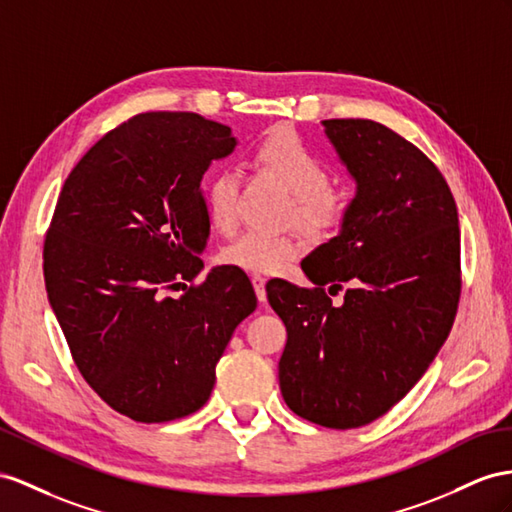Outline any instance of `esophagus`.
Returning <instances> with one entry per match:
<instances>
[{
  "mask_svg": "<svg viewBox=\"0 0 512 512\" xmlns=\"http://www.w3.org/2000/svg\"><path fill=\"white\" fill-rule=\"evenodd\" d=\"M253 287H255L257 298L261 300V303H264V300H266V279L261 277V274H255V277H253Z\"/></svg>",
  "mask_w": 512,
  "mask_h": 512,
  "instance_id": "1",
  "label": "esophagus"
}]
</instances>
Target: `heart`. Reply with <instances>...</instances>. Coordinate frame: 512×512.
Returning <instances> with one entry per match:
<instances>
[{
    "mask_svg": "<svg viewBox=\"0 0 512 512\" xmlns=\"http://www.w3.org/2000/svg\"><path fill=\"white\" fill-rule=\"evenodd\" d=\"M253 164L292 194L290 218L307 233L324 238L344 222L348 214L346 190L331 186L329 164L294 129H274L257 142ZM238 188V175L231 170H218L205 179L203 205L209 225L216 231L231 233L238 227V209H235ZM298 253L300 240L294 233L268 235L253 231L233 240L220 253V259L246 272L272 274L283 270Z\"/></svg>",
    "mask_w": 512,
    "mask_h": 512,
    "instance_id": "obj_1",
    "label": "heart"
}]
</instances>
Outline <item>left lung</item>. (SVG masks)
<instances>
[{"label":"left lung","instance_id":"8db88e82","mask_svg":"<svg viewBox=\"0 0 512 512\" xmlns=\"http://www.w3.org/2000/svg\"><path fill=\"white\" fill-rule=\"evenodd\" d=\"M357 181L342 231L300 261L313 287L268 281L287 329L285 404L324 428L385 415L424 376L461 300V229L448 181L396 131L368 119L324 121ZM345 292L342 306L331 295Z\"/></svg>","mask_w":512,"mask_h":512}]
</instances>
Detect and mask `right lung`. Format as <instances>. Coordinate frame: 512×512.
I'll use <instances>...</instances> for the list:
<instances>
[{"mask_svg": "<svg viewBox=\"0 0 512 512\" xmlns=\"http://www.w3.org/2000/svg\"><path fill=\"white\" fill-rule=\"evenodd\" d=\"M233 147L231 127L201 114L140 112L86 151L58 196L43 246L51 309L84 381L134 422L199 411L257 307L240 268L194 283L209 233L201 179Z\"/></svg>", "mask_w": 512, "mask_h": 512, "instance_id": "1", "label": "right lung"}]
</instances>
